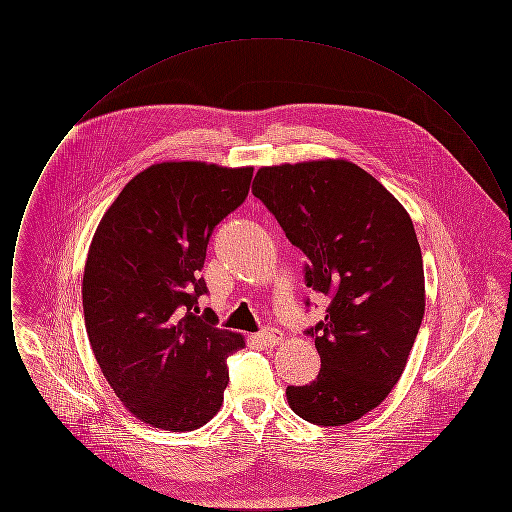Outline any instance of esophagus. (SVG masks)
<instances>
[{"instance_id":"34e87169","label":"esophagus","mask_w":512,"mask_h":512,"mask_svg":"<svg viewBox=\"0 0 512 512\" xmlns=\"http://www.w3.org/2000/svg\"><path fill=\"white\" fill-rule=\"evenodd\" d=\"M257 338L261 340V343L268 345V347H274V345L282 343V340H284V334H282L278 328H267V330H263Z\"/></svg>"}]
</instances>
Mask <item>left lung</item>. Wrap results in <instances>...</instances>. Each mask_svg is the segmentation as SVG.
<instances>
[{
  "mask_svg": "<svg viewBox=\"0 0 512 512\" xmlns=\"http://www.w3.org/2000/svg\"><path fill=\"white\" fill-rule=\"evenodd\" d=\"M251 190L305 253L307 288L330 297L326 317L305 330L320 355L317 380L288 386V403L311 424H349L390 395L424 318L413 220L347 161L263 167Z\"/></svg>",
  "mask_w": 512,
  "mask_h": 512,
  "instance_id": "left-lung-1",
  "label": "left lung"
}]
</instances>
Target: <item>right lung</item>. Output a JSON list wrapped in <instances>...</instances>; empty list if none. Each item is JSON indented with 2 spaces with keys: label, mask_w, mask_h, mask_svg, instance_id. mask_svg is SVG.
<instances>
[{
  "label": "right lung",
  "mask_w": 512,
  "mask_h": 512,
  "mask_svg": "<svg viewBox=\"0 0 512 512\" xmlns=\"http://www.w3.org/2000/svg\"><path fill=\"white\" fill-rule=\"evenodd\" d=\"M253 169L182 161L134 176L99 222L82 280L86 332L124 407L171 432L219 413L240 334L195 315L220 220L247 197Z\"/></svg>",
  "instance_id": "obj_1"
}]
</instances>
